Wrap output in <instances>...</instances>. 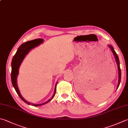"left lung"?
I'll use <instances>...</instances> for the list:
<instances>
[{
    "mask_svg": "<svg viewBox=\"0 0 128 128\" xmlns=\"http://www.w3.org/2000/svg\"><path fill=\"white\" fill-rule=\"evenodd\" d=\"M108 47L110 48V49L112 50V52L113 54H114V57H115V61H116V64H117V66H118V74H119V80H118V86H117V89L118 88H119V85H120V81H121V70H120V62H119V57H118V54H116V53L115 52V50L114 49V48L112 46V45L109 44L108 45Z\"/></svg>",
    "mask_w": 128,
    "mask_h": 128,
    "instance_id": "left-lung-1",
    "label": "left lung"
}]
</instances>
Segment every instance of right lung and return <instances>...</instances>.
Segmentation results:
<instances>
[{
  "label": "right lung",
  "instance_id": "right-lung-1",
  "mask_svg": "<svg viewBox=\"0 0 128 128\" xmlns=\"http://www.w3.org/2000/svg\"><path fill=\"white\" fill-rule=\"evenodd\" d=\"M43 42V40L42 39H36L34 40H30V41H28L26 43H23L22 44L20 45V46L18 48V49L16 51V54L14 55L13 59H12V72H11V80H12V83L13 85L14 88H15L16 93L18 95V96L20 97V98L24 102L27 104L28 105H30L34 106H41L43 105H44L50 102V100H52L53 98H54L56 94V86L57 82L55 85L54 88V95H53L51 98H50L47 102H46L42 104H32L30 102H28L26 99L24 98L22 96L21 94L19 91L18 88V85H17V77L19 74V68L20 67L21 64L22 63L23 60L28 54L29 52H30V50H32L33 48H34L36 47H37L38 46L40 45L41 43Z\"/></svg>",
  "mask_w": 128,
  "mask_h": 128
}]
</instances>
